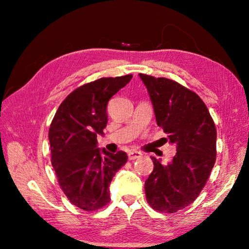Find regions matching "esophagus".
<instances>
[{
	"label": "esophagus",
	"mask_w": 249,
	"mask_h": 249,
	"mask_svg": "<svg viewBox=\"0 0 249 249\" xmlns=\"http://www.w3.org/2000/svg\"><path fill=\"white\" fill-rule=\"evenodd\" d=\"M140 157H142V154L140 153V151L132 150V151H129V153H128V159L129 160H134V159H137Z\"/></svg>",
	"instance_id": "34e87169"
}]
</instances>
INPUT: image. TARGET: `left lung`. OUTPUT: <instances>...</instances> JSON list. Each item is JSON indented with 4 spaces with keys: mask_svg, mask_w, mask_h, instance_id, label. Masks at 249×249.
<instances>
[{
    "mask_svg": "<svg viewBox=\"0 0 249 249\" xmlns=\"http://www.w3.org/2000/svg\"><path fill=\"white\" fill-rule=\"evenodd\" d=\"M148 90L156 121L177 146L169 165L151 157L154 170L145 182L148 204L176 213L191 204L204 188L216 160V127L196 92L167 78L140 73Z\"/></svg>",
    "mask_w": 249,
    "mask_h": 249,
    "instance_id": "8db88e82",
    "label": "left lung"
}]
</instances>
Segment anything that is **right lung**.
<instances>
[{
	"label": "right lung",
	"instance_id": "add662e5",
	"mask_svg": "<svg viewBox=\"0 0 249 249\" xmlns=\"http://www.w3.org/2000/svg\"><path fill=\"white\" fill-rule=\"evenodd\" d=\"M132 74L101 78L77 88L59 105L49 128L52 165L68 200L84 211L109 203V183L127 161L124 151L96 148V135L107 124L109 99Z\"/></svg>",
	"mask_w": 249,
	"mask_h": 249
}]
</instances>
